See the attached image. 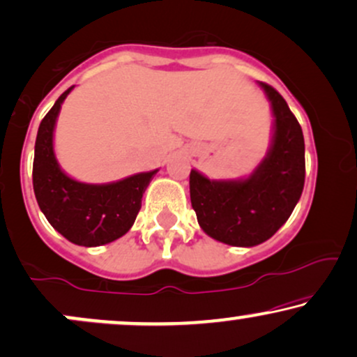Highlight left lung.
Wrapping results in <instances>:
<instances>
[{
	"mask_svg": "<svg viewBox=\"0 0 357 357\" xmlns=\"http://www.w3.org/2000/svg\"><path fill=\"white\" fill-rule=\"evenodd\" d=\"M274 115L267 157L247 178L211 180L190 172V202L207 236L229 245L266 242L286 224L304 188V135L278 90L261 83Z\"/></svg>",
	"mask_w": 357,
	"mask_h": 357,
	"instance_id": "obj_1",
	"label": "left lung"
}]
</instances>
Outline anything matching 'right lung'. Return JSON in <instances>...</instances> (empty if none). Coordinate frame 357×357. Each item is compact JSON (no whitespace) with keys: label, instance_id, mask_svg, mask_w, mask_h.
<instances>
[{"label":"right lung","instance_id":"1","mask_svg":"<svg viewBox=\"0 0 357 357\" xmlns=\"http://www.w3.org/2000/svg\"><path fill=\"white\" fill-rule=\"evenodd\" d=\"M70 86L41 120L33 160V190L54 230L77 245L96 247L128 232L142 207V197L158 170L112 183H83L65 174L53 150V132Z\"/></svg>","mask_w":357,"mask_h":357}]
</instances>
